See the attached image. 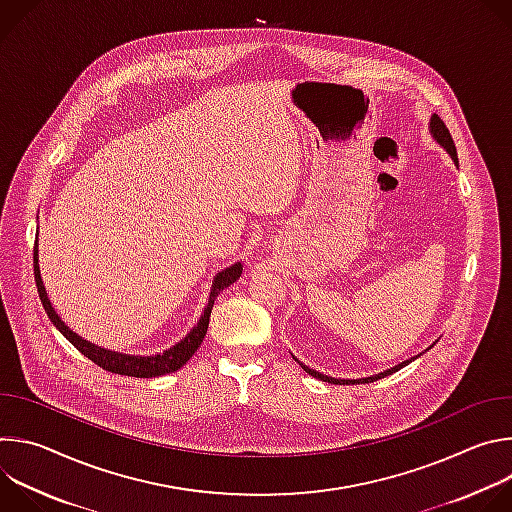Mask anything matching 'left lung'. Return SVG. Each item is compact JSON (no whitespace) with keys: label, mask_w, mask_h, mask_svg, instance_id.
Returning a JSON list of instances; mask_svg holds the SVG:
<instances>
[{"label":"left lung","mask_w":512,"mask_h":512,"mask_svg":"<svg viewBox=\"0 0 512 512\" xmlns=\"http://www.w3.org/2000/svg\"><path fill=\"white\" fill-rule=\"evenodd\" d=\"M429 133H431V137H433V141H437L442 145V148L450 154V158H452V162L456 164V168H458V154H456V145H454V139H452V135H450V131H448V127L444 125V121L437 117L435 113L431 115V119H429ZM429 348H433V344L431 346H427L425 350H429ZM417 356H421V354H415V356H411V358H407V360H403V362H399V364H395V367H391V369H387V371H383V373H377V375H371V377H362V379H334V377H328V375H322V373H318V371H314V369H310V367H306L304 362H300L296 356V360L302 364V369L308 373V375H312V377H316V379H320V381H326V383H334V385H362V383H373V381H379V379H385V377H389V375H393V373H397V371H401L403 367H407V364L411 362V360H415Z\"/></svg>","instance_id":"left-lung-1"}]
</instances>
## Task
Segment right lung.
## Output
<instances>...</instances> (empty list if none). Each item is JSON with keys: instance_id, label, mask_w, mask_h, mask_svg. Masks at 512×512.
Returning a JSON list of instances; mask_svg holds the SVG:
<instances>
[{"instance_id": "1", "label": "right lung", "mask_w": 512, "mask_h": 512, "mask_svg": "<svg viewBox=\"0 0 512 512\" xmlns=\"http://www.w3.org/2000/svg\"><path fill=\"white\" fill-rule=\"evenodd\" d=\"M243 273V265L241 261L229 265L227 269L218 271L212 279V287L208 294V304L204 306V312L200 316V320L196 322V326L174 346L166 348L160 354H150V356H141V354H123V352H115L103 346L93 344L91 340L79 336L77 332H72L56 314V310L50 304V298L46 294V287L40 275V263H38V239H36V247H34V279H36V287H38V296L40 302L50 318V322L56 326V330L72 344L77 350H81L87 358H91L95 364H99L101 369L115 373V375H125V377H137V379H152V377H162L168 373L178 371L180 367L192 358V354L198 350V346L202 344L206 330H208V320H210V312L214 306V300L218 298V294L225 287H229L231 283H235Z\"/></svg>"}]
</instances>
